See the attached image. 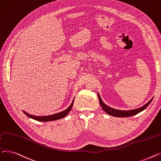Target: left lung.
<instances>
[{
    "label": "left lung",
    "mask_w": 161,
    "mask_h": 161,
    "mask_svg": "<svg viewBox=\"0 0 161 161\" xmlns=\"http://www.w3.org/2000/svg\"><path fill=\"white\" fill-rule=\"evenodd\" d=\"M97 94H98L99 104H100L101 108L103 109V110L106 112L108 114H109L110 116H114V117H119V118L129 117V116H135V115L138 114L139 112L143 111L145 108H146V107L149 105L151 102L152 101V100L153 99V98H152L148 103H147L146 105H144L143 107H142L140 108L133 109V110H118V109L112 108L108 107V105H107L106 104L103 103V100L101 98L99 93H97Z\"/></svg>",
    "instance_id": "8db88e82"
}]
</instances>
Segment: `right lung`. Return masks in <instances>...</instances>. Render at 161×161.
I'll list each match as a JSON object with an SVG mask.
<instances>
[{"label":"right lung","instance_id":"add662e5","mask_svg":"<svg viewBox=\"0 0 161 161\" xmlns=\"http://www.w3.org/2000/svg\"><path fill=\"white\" fill-rule=\"evenodd\" d=\"M73 102H74V99L73 100L71 104L70 105V106L67 108L65 109V110L56 113V114H53V115H50V116H33V115H31L29 114H28L26 112H25L24 110H23V112L25 113V114L28 116L29 117L33 119H35L36 121H54V120H57V119H62L64 117H65L67 116L69 112L71 111L73 105Z\"/></svg>","mask_w":161,"mask_h":161}]
</instances>
